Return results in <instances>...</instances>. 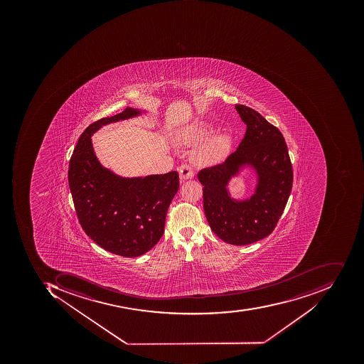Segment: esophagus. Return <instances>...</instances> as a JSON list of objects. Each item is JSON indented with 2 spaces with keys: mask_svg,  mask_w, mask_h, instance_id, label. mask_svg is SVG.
Segmentation results:
<instances>
[{
  "mask_svg": "<svg viewBox=\"0 0 364 364\" xmlns=\"http://www.w3.org/2000/svg\"><path fill=\"white\" fill-rule=\"evenodd\" d=\"M179 171V177H181V181H186V179H191L195 176V173H193V168H191V165L183 164L178 169Z\"/></svg>",
  "mask_w": 364,
  "mask_h": 364,
  "instance_id": "34e87169",
  "label": "esophagus"
}]
</instances>
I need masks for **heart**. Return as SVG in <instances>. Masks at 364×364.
Returning <instances> with one entry per match:
<instances>
[{
  "label": "heart",
  "instance_id": "b5f03b06",
  "mask_svg": "<svg viewBox=\"0 0 364 364\" xmlns=\"http://www.w3.org/2000/svg\"><path fill=\"white\" fill-rule=\"evenodd\" d=\"M210 134L209 124L205 122H198L189 128L186 129L183 134V142L188 145H195L205 140ZM228 149V139L224 136H218L205 143L202 148L196 151L195 159L200 164H215L220 162L225 155Z\"/></svg>",
  "mask_w": 364,
  "mask_h": 364
}]
</instances>
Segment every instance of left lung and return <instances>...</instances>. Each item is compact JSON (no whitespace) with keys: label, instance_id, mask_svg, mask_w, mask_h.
I'll use <instances>...</instances> for the list:
<instances>
[{"label":"left lung","instance_id":"1","mask_svg":"<svg viewBox=\"0 0 364 364\" xmlns=\"http://www.w3.org/2000/svg\"><path fill=\"white\" fill-rule=\"evenodd\" d=\"M235 108L246 124L245 136L235 152L221 164L201 169L198 178L210 228L224 242L240 246L272 233L292 191L293 169L280 130L247 106ZM242 164L255 167L259 183L250 200L237 202L225 187Z\"/></svg>","mask_w":364,"mask_h":364}]
</instances>
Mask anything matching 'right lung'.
<instances>
[{
  "mask_svg": "<svg viewBox=\"0 0 364 364\" xmlns=\"http://www.w3.org/2000/svg\"><path fill=\"white\" fill-rule=\"evenodd\" d=\"M139 114L126 108L90 124L76 143L68 173L76 215L86 235L105 250L129 258L152 250L162 237L167 210L178 191V173L117 176L98 162L90 136L104 124Z\"/></svg>",
  "mask_w": 364,
  "mask_h": 364,
  "instance_id": "1",
  "label": "right lung"
}]
</instances>
